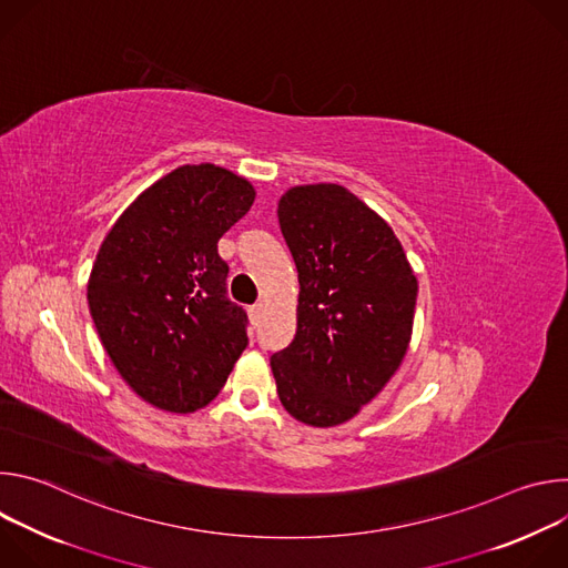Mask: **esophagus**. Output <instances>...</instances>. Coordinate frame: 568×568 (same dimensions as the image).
<instances>
[{"label":"esophagus","instance_id":"obj_1","mask_svg":"<svg viewBox=\"0 0 568 568\" xmlns=\"http://www.w3.org/2000/svg\"><path fill=\"white\" fill-rule=\"evenodd\" d=\"M263 312H265V305H263V303H258V305H252V307H250V318H252L254 326H258V323H261Z\"/></svg>","mask_w":568,"mask_h":568}]
</instances>
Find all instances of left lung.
Returning a JSON list of instances; mask_svg holds the SVG:
<instances>
[{"label":"left lung","mask_w":568,"mask_h":568,"mask_svg":"<svg viewBox=\"0 0 568 568\" xmlns=\"http://www.w3.org/2000/svg\"><path fill=\"white\" fill-rule=\"evenodd\" d=\"M298 272L296 335L270 364L285 412L310 427L355 418L409 351L418 278L388 222L342 184L278 200Z\"/></svg>","instance_id":"left-lung-1"}]
</instances>
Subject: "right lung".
I'll list each match as a JSON object with an SVG mask.
<instances>
[{
	"label": "right lung",
	"instance_id": "1",
	"mask_svg": "<svg viewBox=\"0 0 568 568\" xmlns=\"http://www.w3.org/2000/svg\"><path fill=\"white\" fill-rule=\"evenodd\" d=\"M254 200L252 182L222 166H180L119 215L97 254L88 303L101 344L161 412L206 407L247 348L217 240Z\"/></svg>",
	"mask_w": 568,
	"mask_h": 568
}]
</instances>
